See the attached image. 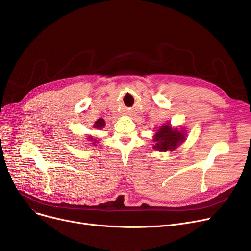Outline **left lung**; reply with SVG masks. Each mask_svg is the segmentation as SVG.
Masks as SVG:
<instances>
[{
	"instance_id": "left-lung-1",
	"label": "left lung",
	"mask_w": 251,
	"mask_h": 251,
	"mask_svg": "<svg viewBox=\"0 0 251 251\" xmlns=\"http://www.w3.org/2000/svg\"><path fill=\"white\" fill-rule=\"evenodd\" d=\"M184 140H185V133L183 131L172 129L170 124H165L161 126L154 135L153 149L160 151H174Z\"/></svg>"
}]
</instances>
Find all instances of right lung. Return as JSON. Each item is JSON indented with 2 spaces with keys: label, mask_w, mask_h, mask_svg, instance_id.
<instances>
[{
  "label": "right lung",
  "mask_w": 251,
  "mask_h": 251,
  "mask_svg": "<svg viewBox=\"0 0 251 251\" xmlns=\"http://www.w3.org/2000/svg\"><path fill=\"white\" fill-rule=\"evenodd\" d=\"M94 127H95V128H98V129L103 128V127H104V120H103V119H99V120L95 123ZM92 139H94V138L90 137V140H92ZM94 141H96V140H94ZM92 143H95V142H92ZM95 146H96V144H95Z\"/></svg>",
  "instance_id": "obj_1"
}]
</instances>
